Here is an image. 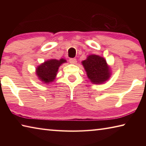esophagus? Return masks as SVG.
Masks as SVG:
<instances>
[{"mask_svg": "<svg viewBox=\"0 0 146 146\" xmlns=\"http://www.w3.org/2000/svg\"><path fill=\"white\" fill-rule=\"evenodd\" d=\"M70 62L72 64H75L76 63V58H70Z\"/></svg>", "mask_w": 146, "mask_h": 146, "instance_id": "obj_1", "label": "esophagus"}]
</instances>
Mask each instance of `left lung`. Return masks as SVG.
<instances>
[{"instance_id":"1","label":"left lung","mask_w":146,"mask_h":146,"mask_svg":"<svg viewBox=\"0 0 146 146\" xmlns=\"http://www.w3.org/2000/svg\"><path fill=\"white\" fill-rule=\"evenodd\" d=\"M82 64L90 82L94 84H102L111 75V69L106 59L99 55H90Z\"/></svg>"}]
</instances>
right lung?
<instances>
[{
	"mask_svg": "<svg viewBox=\"0 0 146 146\" xmlns=\"http://www.w3.org/2000/svg\"><path fill=\"white\" fill-rule=\"evenodd\" d=\"M66 62L67 61L64 58H60V60L52 58L44 61L36 67V75L42 83L49 84L54 82L60 66Z\"/></svg>",
	"mask_w": 146,
	"mask_h": 146,
	"instance_id": "obj_1",
	"label": "right lung"
}]
</instances>
